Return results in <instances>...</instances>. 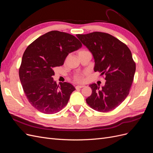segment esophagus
<instances>
[{
    "instance_id": "obj_1",
    "label": "esophagus",
    "mask_w": 153,
    "mask_h": 153,
    "mask_svg": "<svg viewBox=\"0 0 153 153\" xmlns=\"http://www.w3.org/2000/svg\"><path fill=\"white\" fill-rule=\"evenodd\" d=\"M82 87H84V85H76V89H81Z\"/></svg>"
}]
</instances>
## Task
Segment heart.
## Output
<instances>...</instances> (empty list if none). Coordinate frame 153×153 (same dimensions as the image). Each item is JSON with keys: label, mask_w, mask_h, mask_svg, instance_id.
Here are the masks:
<instances>
[{"label": "heart", "mask_w": 153, "mask_h": 153, "mask_svg": "<svg viewBox=\"0 0 153 153\" xmlns=\"http://www.w3.org/2000/svg\"><path fill=\"white\" fill-rule=\"evenodd\" d=\"M75 80L78 82H80L83 80V76L81 74H78V75H76L75 76Z\"/></svg>", "instance_id": "obj_1"}]
</instances>
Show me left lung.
<instances>
[{"instance_id":"1","label":"left lung","mask_w":153,"mask_h":153,"mask_svg":"<svg viewBox=\"0 0 153 153\" xmlns=\"http://www.w3.org/2000/svg\"><path fill=\"white\" fill-rule=\"evenodd\" d=\"M89 49L95 62L94 71L105 75V84H92V94L86 99L91 108L100 112L113 110L129 94L135 73L136 64L130 50L114 36L101 32L77 34Z\"/></svg>"}]
</instances>
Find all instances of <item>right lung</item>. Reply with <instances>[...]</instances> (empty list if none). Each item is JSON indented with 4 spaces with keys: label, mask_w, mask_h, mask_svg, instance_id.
Returning a JSON list of instances; mask_svg holds the SVG:
<instances>
[{
    "label": "right lung",
    "mask_w": 153,
    "mask_h": 153,
    "mask_svg": "<svg viewBox=\"0 0 153 153\" xmlns=\"http://www.w3.org/2000/svg\"><path fill=\"white\" fill-rule=\"evenodd\" d=\"M76 37L52 30L30 44L23 55L19 76L29 103L39 112L52 114L61 111L75 90L68 82H54L53 69L63 65L68 55L82 47Z\"/></svg>",
    "instance_id": "obj_1"
}]
</instances>
